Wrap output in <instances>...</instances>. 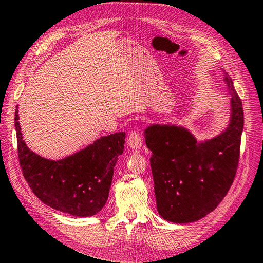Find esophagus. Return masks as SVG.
Returning <instances> with one entry per match:
<instances>
[{"label":"esophagus","mask_w":263,"mask_h":263,"mask_svg":"<svg viewBox=\"0 0 263 263\" xmlns=\"http://www.w3.org/2000/svg\"><path fill=\"white\" fill-rule=\"evenodd\" d=\"M127 144L128 146L133 149H138L141 147L143 145V139H141V136L139 135V132L133 131L127 137Z\"/></svg>","instance_id":"esophagus-1"}]
</instances>
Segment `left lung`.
Wrapping results in <instances>:
<instances>
[{"label":"left lung","mask_w":263,"mask_h":263,"mask_svg":"<svg viewBox=\"0 0 263 263\" xmlns=\"http://www.w3.org/2000/svg\"><path fill=\"white\" fill-rule=\"evenodd\" d=\"M231 95V122L219 136L198 141L185 127L153 124L145 130L157 210L167 221L194 222L226 197L240 159L243 130L242 103L224 72Z\"/></svg>","instance_id":"left-lung-1"}]
</instances>
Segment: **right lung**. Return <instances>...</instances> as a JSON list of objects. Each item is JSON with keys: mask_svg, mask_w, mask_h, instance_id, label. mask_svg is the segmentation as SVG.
Listing matches in <instances>:
<instances>
[{"mask_svg": "<svg viewBox=\"0 0 263 263\" xmlns=\"http://www.w3.org/2000/svg\"><path fill=\"white\" fill-rule=\"evenodd\" d=\"M15 111L17 151L23 176L45 205L74 216L97 214L106 203L125 132L102 137L84 149L61 160H49L29 149Z\"/></svg>", "mask_w": 263, "mask_h": 263, "instance_id": "add662e5", "label": "right lung"}]
</instances>
